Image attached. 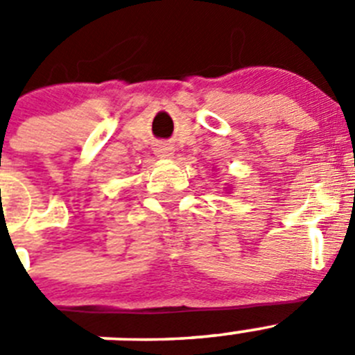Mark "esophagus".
<instances>
[{
    "instance_id": "34e87169",
    "label": "esophagus",
    "mask_w": 355,
    "mask_h": 355,
    "mask_svg": "<svg viewBox=\"0 0 355 355\" xmlns=\"http://www.w3.org/2000/svg\"><path fill=\"white\" fill-rule=\"evenodd\" d=\"M173 152V145L168 144V141H161V144L155 145V154H157V157H171Z\"/></svg>"
}]
</instances>
